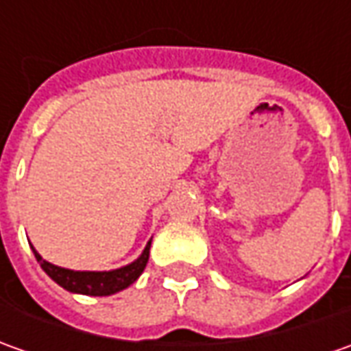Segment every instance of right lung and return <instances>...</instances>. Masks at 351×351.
I'll use <instances>...</instances> for the list:
<instances>
[{
	"label": "right lung",
	"mask_w": 351,
	"mask_h": 351,
	"mask_svg": "<svg viewBox=\"0 0 351 351\" xmlns=\"http://www.w3.org/2000/svg\"><path fill=\"white\" fill-rule=\"evenodd\" d=\"M150 244H152V240H148V244L144 246L142 254L134 262L127 263L123 267H117V269H109V271H74V269L60 267V265H54V263L43 260V256L33 246L31 248H33L36 262L45 269V274L52 281H56L60 287L70 293H77V295L107 297V295H115L119 291L127 289L128 285H132L141 277L146 263H148Z\"/></svg>",
	"instance_id": "right-lung-1"
}]
</instances>
